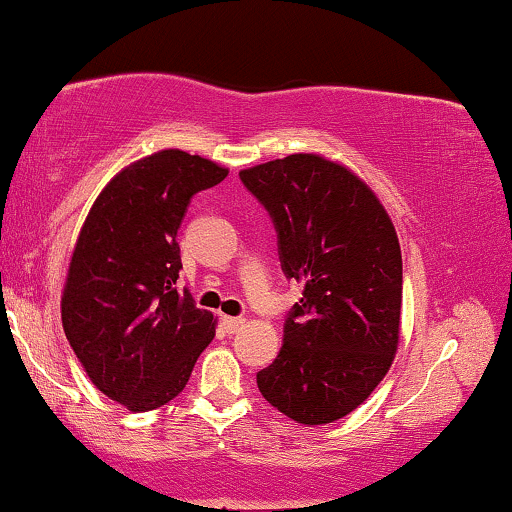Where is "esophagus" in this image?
Segmentation results:
<instances>
[{"label":"esophagus","instance_id":"esophagus-1","mask_svg":"<svg viewBox=\"0 0 512 512\" xmlns=\"http://www.w3.org/2000/svg\"><path fill=\"white\" fill-rule=\"evenodd\" d=\"M244 325V318H235V316H224V328H226V332H238L240 328Z\"/></svg>","mask_w":512,"mask_h":512}]
</instances>
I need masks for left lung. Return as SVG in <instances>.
<instances>
[{"label":"left lung","mask_w":512,"mask_h":512,"mask_svg":"<svg viewBox=\"0 0 512 512\" xmlns=\"http://www.w3.org/2000/svg\"><path fill=\"white\" fill-rule=\"evenodd\" d=\"M270 214L281 270L305 286L284 321L261 395L302 425H325L365 402L392 365L402 309V251L379 198L351 170L291 154L242 170Z\"/></svg>","instance_id":"obj_1"}]
</instances>
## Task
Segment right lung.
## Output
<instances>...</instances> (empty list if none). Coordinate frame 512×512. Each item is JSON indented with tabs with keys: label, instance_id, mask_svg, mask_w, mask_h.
Instances as JSON below:
<instances>
[{
	"label": "right lung",
	"instance_id": "right-lung-1",
	"mask_svg": "<svg viewBox=\"0 0 512 512\" xmlns=\"http://www.w3.org/2000/svg\"><path fill=\"white\" fill-rule=\"evenodd\" d=\"M228 175L164 150L124 168L87 214L66 277L62 323L87 376L129 411L168 404L212 342L214 318L177 291V231L191 198Z\"/></svg>",
	"mask_w": 512,
	"mask_h": 512
}]
</instances>
